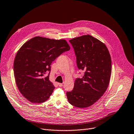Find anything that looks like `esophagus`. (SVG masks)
Segmentation results:
<instances>
[{
	"instance_id": "34e87169",
	"label": "esophagus",
	"mask_w": 134,
	"mask_h": 134,
	"mask_svg": "<svg viewBox=\"0 0 134 134\" xmlns=\"http://www.w3.org/2000/svg\"><path fill=\"white\" fill-rule=\"evenodd\" d=\"M58 86L60 87H64V84H62V83H58Z\"/></svg>"
}]
</instances>
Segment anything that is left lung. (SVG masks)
I'll return each mask as SVG.
<instances>
[{
    "instance_id": "1",
    "label": "left lung",
    "mask_w": 134,
    "mask_h": 134,
    "mask_svg": "<svg viewBox=\"0 0 134 134\" xmlns=\"http://www.w3.org/2000/svg\"><path fill=\"white\" fill-rule=\"evenodd\" d=\"M76 56L79 69L84 71L76 79L73 90L66 93L69 103L76 107L93 105L103 95L108 84L112 69L111 56L106 45L91 35L69 40Z\"/></svg>"
}]
</instances>
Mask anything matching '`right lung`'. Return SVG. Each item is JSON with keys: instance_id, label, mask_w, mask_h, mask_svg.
<instances>
[{"instance_id": "add662e5", "label": "right lung", "mask_w": 134, "mask_h": 134, "mask_svg": "<svg viewBox=\"0 0 134 134\" xmlns=\"http://www.w3.org/2000/svg\"><path fill=\"white\" fill-rule=\"evenodd\" d=\"M70 47L65 40L34 37L24 44L14 62L15 82L21 93L32 103L45 102L55 87L49 81L51 65ZM48 72L47 76H45Z\"/></svg>"}]
</instances>
